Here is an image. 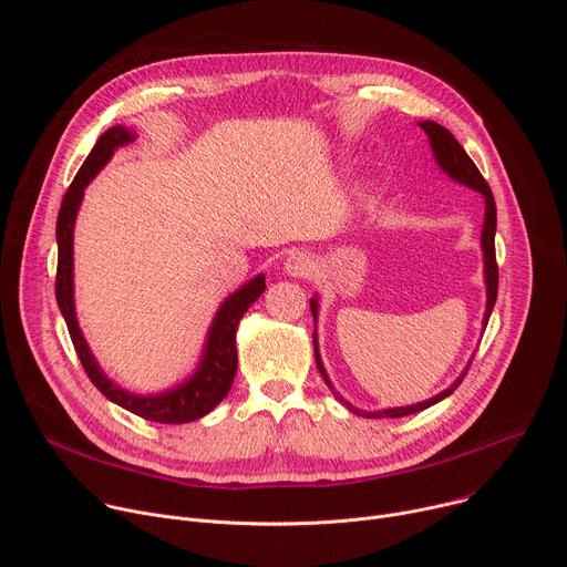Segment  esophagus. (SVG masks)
I'll use <instances>...</instances> for the list:
<instances>
[{"mask_svg":"<svg viewBox=\"0 0 567 567\" xmlns=\"http://www.w3.org/2000/svg\"><path fill=\"white\" fill-rule=\"evenodd\" d=\"M285 269H287V274L293 276V278H309V276L313 274V269H316V262H313V258H311L309 254H305V251H293V254L287 258Z\"/></svg>","mask_w":567,"mask_h":567,"instance_id":"34e87169","label":"esophagus"}]
</instances>
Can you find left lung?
I'll return each mask as SVG.
<instances>
[{
    "instance_id": "obj_1",
    "label": "left lung",
    "mask_w": 567,
    "mask_h": 567,
    "mask_svg": "<svg viewBox=\"0 0 567 567\" xmlns=\"http://www.w3.org/2000/svg\"><path fill=\"white\" fill-rule=\"evenodd\" d=\"M422 130L429 134L431 138V147H433V154L437 158V164L442 166V171L453 177L455 182L477 190L484 195V202H487V210H484V228H482V251H484V280H487V311H484V326L489 322V316L494 311V305H496V298H498V262H496V202H494V195H492V188L487 184V179H484L477 171V166L471 161V156L464 152V147L455 141V136L442 127L440 123H433V121H424L420 123ZM311 313L316 316V298H311ZM313 354H316V365H318V372L322 374V379H326V383L332 388L328 374H326V368H322L320 363V357H318V348H316V334H313ZM466 374V372H464ZM464 374L460 379H455L453 385H449L444 392H440L437 396L429 399V401H422V403H415V406H409V409H388V411H379V413H363L359 409H354L352 403L341 401L346 403V406L357 413V415H363V417H403V415H411V413H420L429 406H433V403L442 401L444 396H449L464 379Z\"/></svg>"
}]
</instances>
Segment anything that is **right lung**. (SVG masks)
<instances>
[{"mask_svg":"<svg viewBox=\"0 0 567 567\" xmlns=\"http://www.w3.org/2000/svg\"><path fill=\"white\" fill-rule=\"evenodd\" d=\"M134 136L116 125L110 127L105 134L99 136L94 150L85 158L83 168L78 171L73 177L71 186L66 188L60 213H58V224H55V237H58V271H55V300L58 307L64 316L66 330L71 337V343L75 348V354L83 363L87 377L92 383L118 406L125 411L156 422V424H188L206 413H210L217 403L226 396L230 390L235 370H237V348H235V330L239 318L245 316V311L262 296L265 291V276L254 278L247 282L239 291H235L217 311L213 328L208 334V343L204 350V359L199 370L195 372L193 379H188L184 385L156 394V396H136L118 385H114L96 365L83 334H80L75 311H73V221L75 213L80 208V202H83V193L87 184L96 177V173L107 164L112 158L114 150L121 145H127Z\"/></svg>","mask_w":567,"mask_h":567,"instance_id":"right-lung-1","label":"right lung"}]
</instances>
